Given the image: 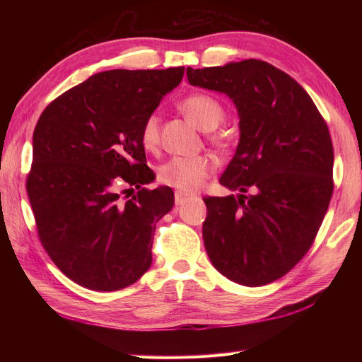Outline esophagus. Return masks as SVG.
<instances>
[{"label": "esophagus", "instance_id": "esophagus-1", "mask_svg": "<svg viewBox=\"0 0 362 362\" xmlns=\"http://www.w3.org/2000/svg\"><path fill=\"white\" fill-rule=\"evenodd\" d=\"M188 199V194L183 191H175V205H183Z\"/></svg>", "mask_w": 362, "mask_h": 362}]
</instances>
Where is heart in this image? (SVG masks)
<instances>
[{"instance_id":"heart-1","label":"heart","mask_w":362,"mask_h":362,"mask_svg":"<svg viewBox=\"0 0 362 362\" xmlns=\"http://www.w3.org/2000/svg\"><path fill=\"white\" fill-rule=\"evenodd\" d=\"M179 109L196 127L205 130V132L214 130L224 119V107L214 98L204 93H194L183 98L179 103ZM158 127L160 122L157 115H151L143 122L141 144L146 151H153L158 146ZM211 171V160L205 156H197L169 158L163 165H160L157 173L161 183L191 193L202 185Z\"/></svg>"}]
</instances>
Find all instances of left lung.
<instances>
[{"label": "left lung", "mask_w": 362, "mask_h": 362, "mask_svg": "<svg viewBox=\"0 0 362 362\" xmlns=\"http://www.w3.org/2000/svg\"><path fill=\"white\" fill-rule=\"evenodd\" d=\"M187 76L228 96L240 118V141L219 179L240 193L204 199L205 250L228 280L263 286L305 257L324 221L333 194L328 127L305 88L263 60L188 66Z\"/></svg>", "instance_id": "obj_1"}]
</instances>
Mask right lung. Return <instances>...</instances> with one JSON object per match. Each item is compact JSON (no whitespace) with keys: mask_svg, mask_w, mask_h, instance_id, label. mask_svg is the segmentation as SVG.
<instances>
[{"mask_svg":"<svg viewBox=\"0 0 362 362\" xmlns=\"http://www.w3.org/2000/svg\"><path fill=\"white\" fill-rule=\"evenodd\" d=\"M183 73L185 66L98 73L38 118L29 202L45 250L83 288L119 291L152 264L156 224L171 211L174 193L143 188L156 174L146 165L141 127ZM124 185L139 189L127 202L117 193Z\"/></svg>","mask_w":362,"mask_h":362,"instance_id":"right-lung-1","label":"right lung"}]
</instances>
